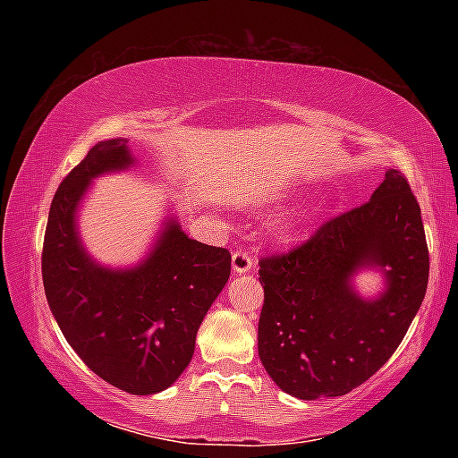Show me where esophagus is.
<instances>
[{
    "label": "esophagus",
    "instance_id": "1",
    "mask_svg": "<svg viewBox=\"0 0 458 458\" xmlns=\"http://www.w3.org/2000/svg\"><path fill=\"white\" fill-rule=\"evenodd\" d=\"M251 267H254V256H251L250 251L236 250L234 254H232V271H234L236 276L246 274Z\"/></svg>",
    "mask_w": 458,
    "mask_h": 458
}]
</instances>
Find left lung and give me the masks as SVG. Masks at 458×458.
<instances>
[{
    "label": "left lung",
    "mask_w": 458,
    "mask_h": 458,
    "mask_svg": "<svg viewBox=\"0 0 458 458\" xmlns=\"http://www.w3.org/2000/svg\"><path fill=\"white\" fill-rule=\"evenodd\" d=\"M369 267L386 281L376 300L358 296L352 285L357 271ZM427 279L421 208L403 174L387 169L362 207L325 222L289 254L259 261L261 364L299 400L352 392L400 346Z\"/></svg>",
    "instance_id": "obj_1"
}]
</instances>
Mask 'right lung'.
Segmentation results:
<instances>
[{
	"label": "right lung",
	"mask_w": 458,
	"mask_h": 458,
	"mask_svg": "<svg viewBox=\"0 0 458 458\" xmlns=\"http://www.w3.org/2000/svg\"><path fill=\"white\" fill-rule=\"evenodd\" d=\"M135 165L128 140L96 143L58 187L43 244V285L66 343L133 395L167 390L189 366L197 330L230 277L226 248L189 238L174 218L138 266L104 267L82 246L81 202L96 177Z\"/></svg>",
	"instance_id": "obj_1"
}]
</instances>
